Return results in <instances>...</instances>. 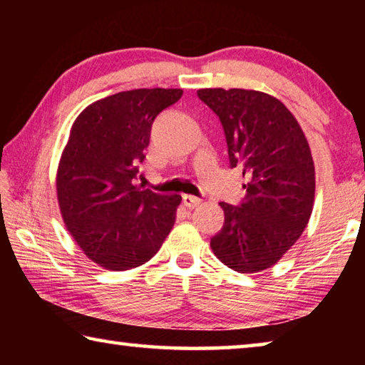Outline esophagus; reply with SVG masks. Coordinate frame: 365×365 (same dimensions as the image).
<instances>
[{
    "instance_id": "1",
    "label": "esophagus",
    "mask_w": 365,
    "mask_h": 365,
    "mask_svg": "<svg viewBox=\"0 0 365 365\" xmlns=\"http://www.w3.org/2000/svg\"><path fill=\"white\" fill-rule=\"evenodd\" d=\"M182 201H183V205L187 206L188 209H195V207H197L201 205V200L200 197H196V196H191V195H185L183 197H182Z\"/></svg>"
}]
</instances>
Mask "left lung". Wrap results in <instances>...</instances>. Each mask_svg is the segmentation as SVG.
Returning <instances> with one entry per match:
<instances>
[{
    "instance_id": "8db88e82",
    "label": "left lung",
    "mask_w": 365,
    "mask_h": 365,
    "mask_svg": "<svg viewBox=\"0 0 365 365\" xmlns=\"http://www.w3.org/2000/svg\"><path fill=\"white\" fill-rule=\"evenodd\" d=\"M197 98L217 114L230 168L246 178L238 206L220 202L225 220L211 248L242 274L269 269L311 217L316 172L307 140L285 104L262 91L205 88Z\"/></svg>"
}]
</instances>
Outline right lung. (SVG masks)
Wrapping results in <instances>:
<instances>
[{
    "mask_svg": "<svg viewBox=\"0 0 365 365\" xmlns=\"http://www.w3.org/2000/svg\"><path fill=\"white\" fill-rule=\"evenodd\" d=\"M182 95L178 88L120 91L73 122L58 169L59 207L77 245L104 269L150 261L174 227L182 197L143 190L138 177L154 119Z\"/></svg>",
    "mask_w": 365,
    "mask_h": 365,
    "instance_id": "1",
    "label": "right lung"
}]
</instances>
